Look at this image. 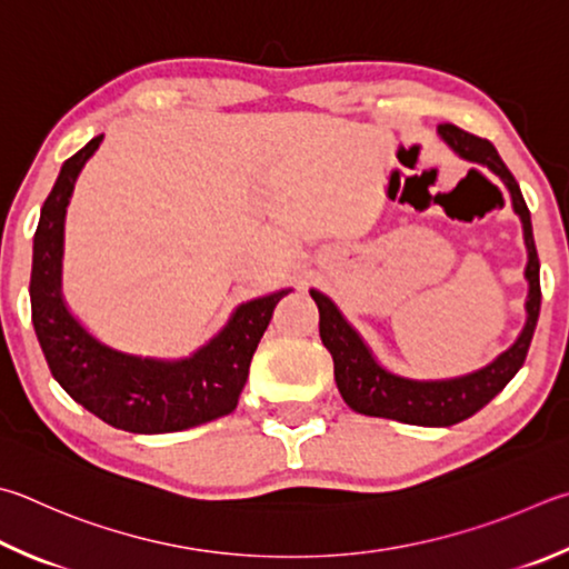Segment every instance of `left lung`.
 <instances>
[{
    "label": "left lung",
    "instance_id": "obj_1",
    "mask_svg": "<svg viewBox=\"0 0 569 569\" xmlns=\"http://www.w3.org/2000/svg\"><path fill=\"white\" fill-rule=\"evenodd\" d=\"M440 139L458 153L460 159L478 163L498 177L510 193L512 211L520 216L522 239L528 249V266H525V281H528V301H525V326L515 343L472 373L456 378H408L392 373L386 366H380L373 350L363 340V336L348 323V318L340 313V308L330 301L326 293L311 288V298L318 306V328L320 340L333 356L336 386L340 396L356 412L373 418H390L408 426L422 428H448L456 422L470 418L480 408L498 396L510 383L515 373L522 368L525 358L532 343V333L540 318V258L535 249L532 221L528 203L522 199L518 181L505 167L498 149L488 139L475 137L452 123H440Z\"/></svg>",
    "mask_w": 569,
    "mask_h": 569
}]
</instances>
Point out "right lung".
Returning a JSON list of instances; mask_svg holds the SVG:
<instances>
[{
  "label": "right lung",
  "mask_w": 569,
  "mask_h": 569,
  "mask_svg": "<svg viewBox=\"0 0 569 569\" xmlns=\"http://www.w3.org/2000/svg\"><path fill=\"white\" fill-rule=\"evenodd\" d=\"M101 141L104 133L61 163L34 233L29 298L34 333L51 376L97 418L139 436L189 430L229 416L273 308L291 288L236 306L219 333L186 358H143L101 343L69 311L61 293L67 206L81 169Z\"/></svg>",
  "instance_id": "add662e5"
}]
</instances>
